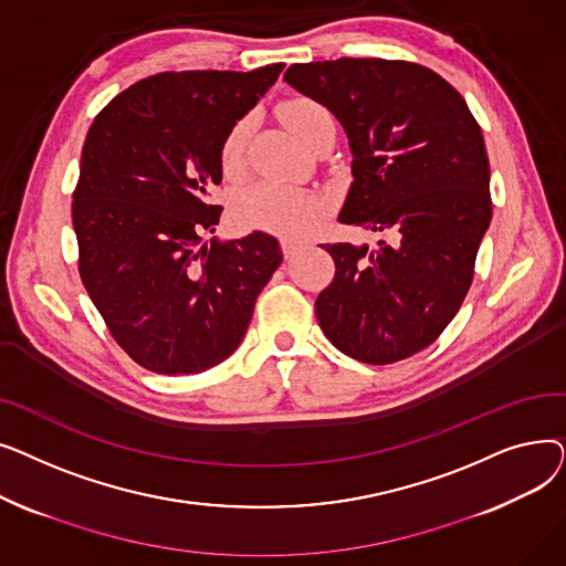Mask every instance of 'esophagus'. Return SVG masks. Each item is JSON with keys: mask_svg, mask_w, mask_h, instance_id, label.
Wrapping results in <instances>:
<instances>
[{"mask_svg": "<svg viewBox=\"0 0 566 566\" xmlns=\"http://www.w3.org/2000/svg\"><path fill=\"white\" fill-rule=\"evenodd\" d=\"M303 248H305V243H301V241H293V238H282L284 256H295Z\"/></svg>", "mask_w": 566, "mask_h": 566, "instance_id": "34e87169", "label": "esophagus"}]
</instances>
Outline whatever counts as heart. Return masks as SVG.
<instances>
[{"instance_id":"1","label":"heart","mask_w":566,"mask_h":566,"mask_svg":"<svg viewBox=\"0 0 566 566\" xmlns=\"http://www.w3.org/2000/svg\"><path fill=\"white\" fill-rule=\"evenodd\" d=\"M280 114L286 128L303 142L314 133V128L323 122V118L331 116L323 105L307 98H295L284 103L280 107ZM245 139H248L245 122H238L224 137L220 160L227 174H235L241 169L243 154H245ZM321 211H323V203L318 197L298 188L275 184V181L254 184L235 199V216L245 224L277 231V233L307 231L310 227L316 224V220L321 218Z\"/></svg>"}]
</instances>
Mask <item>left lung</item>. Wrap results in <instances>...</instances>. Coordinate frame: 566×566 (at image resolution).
Here are the masks:
<instances>
[{"label": "left lung", "instance_id": "8db88e82", "mask_svg": "<svg viewBox=\"0 0 566 566\" xmlns=\"http://www.w3.org/2000/svg\"><path fill=\"white\" fill-rule=\"evenodd\" d=\"M284 82L346 133L353 184L337 220L397 238L321 245L337 268L316 298L321 331L353 360L410 358L459 312L491 224L482 130L457 88L418 64L346 56L293 64Z\"/></svg>", "mask_w": 566, "mask_h": 566}]
</instances>
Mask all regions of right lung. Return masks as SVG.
<instances>
[{
  "label": "right lung",
  "mask_w": 566,
  "mask_h": 566,
  "mask_svg": "<svg viewBox=\"0 0 566 566\" xmlns=\"http://www.w3.org/2000/svg\"><path fill=\"white\" fill-rule=\"evenodd\" d=\"M284 64L146 77L96 118L73 195L80 275L109 333L156 374H199L241 346L282 263L275 235L216 233L222 142Z\"/></svg>",
  "instance_id": "obj_1"
}]
</instances>
